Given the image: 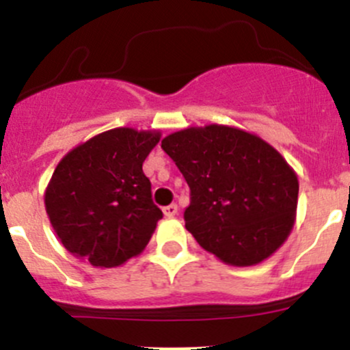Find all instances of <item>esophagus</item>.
<instances>
[{
    "label": "esophagus",
    "mask_w": 350,
    "mask_h": 350,
    "mask_svg": "<svg viewBox=\"0 0 350 350\" xmlns=\"http://www.w3.org/2000/svg\"><path fill=\"white\" fill-rule=\"evenodd\" d=\"M162 211H164V215L167 218H172V217H176V213H178V204H169V206H164L162 208Z\"/></svg>",
    "instance_id": "obj_1"
}]
</instances>
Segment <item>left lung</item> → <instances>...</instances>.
I'll list each match as a JSON object with an SVG mask.
<instances>
[{"label": "left lung", "mask_w": 350, "mask_h": 350, "mask_svg": "<svg viewBox=\"0 0 350 350\" xmlns=\"http://www.w3.org/2000/svg\"><path fill=\"white\" fill-rule=\"evenodd\" d=\"M191 189L188 232L230 266H254L291 234L298 176L273 146L235 126H189L162 139Z\"/></svg>", "instance_id": "8db88e82"}]
</instances>
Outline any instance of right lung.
<instances>
[{
    "label": "right lung",
    "instance_id": "add662e5",
    "mask_svg": "<svg viewBox=\"0 0 350 350\" xmlns=\"http://www.w3.org/2000/svg\"><path fill=\"white\" fill-rule=\"evenodd\" d=\"M161 140L157 130H107L69 150L55 167L45 210L62 245L96 267L139 256L162 211L142 164Z\"/></svg>",
    "mask_w": 350,
    "mask_h": 350
}]
</instances>
